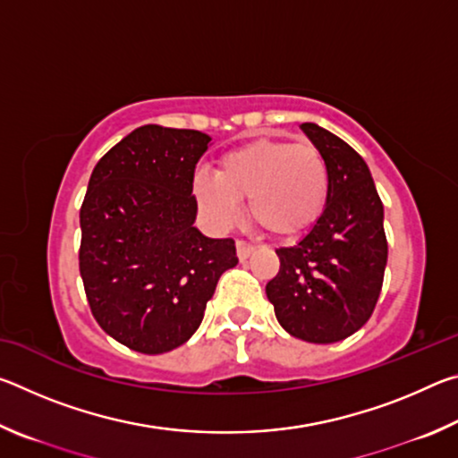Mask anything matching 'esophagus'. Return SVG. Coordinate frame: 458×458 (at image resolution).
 <instances>
[{"label":"esophagus","instance_id":"1","mask_svg":"<svg viewBox=\"0 0 458 458\" xmlns=\"http://www.w3.org/2000/svg\"><path fill=\"white\" fill-rule=\"evenodd\" d=\"M252 252H254V246L252 244H248L246 240H236V254H238L240 262H244L248 257H250Z\"/></svg>","mask_w":458,"mask_h":458}]
</instances>
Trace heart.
<instances>
[{
	"instance_id": "1",
	"label": "heart",
	"mask_w": 458,
	"mask_h": 458,
	"mask_svg": "<svg viewBox=\"0 0 458 458\" xmlns=\"http://www.w3.org/2000/svg\"><path fill=\"white\" fill-rule=\"evenodd\" d=\"M193 196L222 228L240 220L238 199H248L250 218L276 238L303 234L321 218L329 196V169L311 143L260 137L224 153L216 177L199 174Z\"/></svg>"
}]
</instances>
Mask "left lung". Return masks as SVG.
Wrapping results in <instances>:
<instances>
[{
	"instance_id": "1",
	"label": "left lung",
	"mask_w": 458,
	"mask_h": 458,
	"mask_svg": "<svg viewBox=\"0 0 458 458\" xmlns=\"http://www.w3.org/2000/svg\"><path fill=\"white\" fill-rule=\"evenodd\" d=\"M301 129L329 169L321 218L294 246L278 248L267 297L286 333L309 344H335L366 325L387 262L384 206L361 155L315 123Z\"/></svg>"
}]
</instances>
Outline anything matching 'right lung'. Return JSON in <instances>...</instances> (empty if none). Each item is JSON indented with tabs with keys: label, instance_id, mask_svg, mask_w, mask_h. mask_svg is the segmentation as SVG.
I'll return each mask as SVG.
<instances>
[{
	"label": "right lung",
	"instance_id": "1",
	"mask_svg": "<svg viewBox=\"0 0 458 458\" xmlns=\"http://www.w3.org/2000/svg\"><path fill=\"white\" fill-rule=\"evenodd\" d=\"M210 141L193 129L143 125L92 169L81 208L84 293L100 327L133 352L185 344L224 270L238 265L234 240L193 226V172Z\"/></svg>",
	"mask_w": 458,
	"mask_h": 458
}]
</instances>
